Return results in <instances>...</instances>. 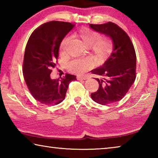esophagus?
Segmentation results:
<instances>
[{"mask_svg": "<svg viewBox=\"0 0 158 158\" xmlns=\"http://www.w3.org/2000/svg\"><path fill=\"white\" fill-rule=\"evenodd\" d=\"M77 79L78 80H85L87 79V77H85V76H83V77H81V76H78L77 77Z\"/></svg>", "mask_w": 158, "mask_h": 158, "instance_id": "obj_1", "label": "esophagus"}]
</instances>
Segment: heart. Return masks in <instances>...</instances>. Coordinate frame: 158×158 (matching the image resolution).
Returning a JSON list of instances; mask_svg holds the SVG:
<instances>
[{
  "label": "heart",
  "instance_id": "heart-1",
  "mask_svg": "<svg viewBox=\"0 0 158 158\" xmlns=\"http://www.w3.org/2000/svg\"><path fill=\"white\" fill-rule=\"evenodd\" d=\"M81 41L89 47L90 52L96 59L104 60L111 54L114 50V42L108 37H102V34L92 29L84 28L76 33ZM69 37H65L60 44V53H63L69 43ZM92 67L91 60L87 58H77L69 62L68 68L72 73L82 74Z\"/></svg>",
  "mask_w": 158,
  "mask_h": 158
}]
</instances>
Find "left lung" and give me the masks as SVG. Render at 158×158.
<instances>
[{
	"label": "left lung",
	"instance_id": "8db88e82",
	"mask_svg": "<svg viewBox=\"0 0 158 158\" xmlns=\"http://www.w3.org/2000/svg\"><path fill=\"white\" fill-rule=\"evenodd\" d=\"M95 31L113 40L114 51L104 65L93 69L99 88L91 93V98L102 105H110L124 98L136 79V53L126 32L111 21L102 24H90Z\"/></svg>",
	"mask_w": 158,
	"mask_h": 158
}]
</instances>
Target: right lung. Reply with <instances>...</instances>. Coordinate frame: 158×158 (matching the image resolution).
Wrapping results in <instances>:
<instances>
[{
	"instance_id": "1",
	"label": "right lung",
	"mask_w": 158,
	"mask_h": 158,
	"mask_svg": "<svg viewBox=\"0 0 158 158\" xmlns=\"http://www.w3.org/2000/svg\"><path fill=\"white\" fill-rule=\"evenodd\" d=\"M74 26L64 21H52L36 28L26 44L23 74L33 97L45 105H56L65 99L69 84L76 76L66 73L62 79H52L50 74L58 58L62 40Z\"/></svg>"
}]
</instances>
